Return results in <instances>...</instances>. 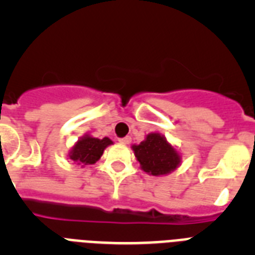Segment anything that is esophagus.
<instances>
[{
	"label": "esophagus",
	"instance_id": "34e87169",
	"mask_svg": "<svg viewBox=\"0 0 255 255\" xmlns=\"http://www.w3.org/2000/svg\"><path fill=\"white\" fill-rule=\"evenodd\" d=\"M119 141H120L121 144H129L130 141H131V138H130V136H125V138L119 139Z\"/></svg>",
	"mask_w": 255,
	"mask_h": 255
}]
</instances>
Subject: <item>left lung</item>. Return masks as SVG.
<instances>
[{"label":"left lung","mask_w":255,"mask_h":255,"mask_svg":"<svg viewBox=\"0 0 255 255\" xmlns=\"http://www.w3.org/2000/svg\"><path fill=\"white\" fill-rule=\"evenodd\" d=\"M132 150L144 172L161 176L176 170L181 163V155L166 140L163 135L150 132L140 144H134Z\"/></svg>","instance_id":"1"}]
</instances>
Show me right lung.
<instances>
[{
    "instance_id": "add662e5",
    "label": "right lung",
    "mask_w": 255,
    "mask_h": 255,
    "mask_svg": "<svg viewBox=\"0 0 255 255\" xmlns=\"http://www.w3.org/2000/svg\"><path fill=\"white\" fill-rule=\"evenodd\" d=\"M112 140L107 136L103 139L93 138L91 135H84L83 138L79 139L69 153V158L82 164V167L88 164L96 163L103 154V150L111 145Z\"/></svg>"
}]
</instances>
